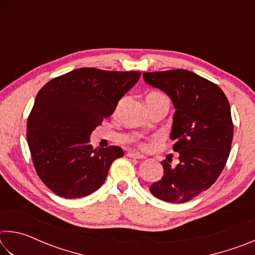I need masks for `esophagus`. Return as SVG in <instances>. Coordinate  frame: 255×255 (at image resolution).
Masks as SVG:
<instances>
[{"label": "esophagus", "mask_w": 255, "mask_h": 255, "mask_svg": "<svg viewBox=\"0 0 255 255\" xmlns=\"http://www.w3.org/2000/svg\"><path fill=\"white\" fill-rule=\"evenodd\" d=\"M127 156L128 157H131V158H138V159H143L145 158V156L143 154L140 153H137V152H133V150H129L127 153Z\"/></svg>", "instance_id": "34e87169"}]
</instances>
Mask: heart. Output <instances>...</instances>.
Returning <instances> with one entry per match:
<instances>
[{
	"instance_id": "obj_1",
	"label": "heart",
	"mask_w": 255,
	"mask_h": 255,
	"mask_svg": "<svg viewBox=\"0 0 255 255\" xmlns=\"http://www.w3.org/2000/svg\"><path fill=\"white\" fill-rule=\"evenodd\" d=\"M146 98H166L164 94L159 93V92H150L147 94V97ZM139 146L140 147H144V144L143 143H139Z\"/></svg>"
}]
</instances>
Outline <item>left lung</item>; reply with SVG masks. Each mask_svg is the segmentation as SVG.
<instances>
[{"label": "left lung", "instance_id": "left-lung-1", "mask_svg": "<svg viewBox=\"0 0 255 255\" xmlns=\"http://www.w3.org/2000/svg\"><path fill=\"white\" fill-rule=\"evenodd\" d=\"M175 107L170 138L178 164L162 161L164 174L149 187L152 195L183 204L209 189L224 170L232 148L234 125L225 93L217 84L187 70L144 73Z\"/></svg>", "mask_w": 255, "mask_h": 255}]
</instances>
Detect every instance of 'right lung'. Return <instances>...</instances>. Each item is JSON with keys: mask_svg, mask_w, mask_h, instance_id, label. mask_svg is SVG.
<instances>
[{"mask_svg": "<svg viewBox=\"0 0 255 255\" xmlns=\"http://www.w3.org/2000/svg\"><path fill=\"white\" fill-rule=\"evenodd\" d=\"M140 72L77 68L38 92L27 123V141L38 176L59 197L74 199L101 187L118 146L93 149L90 135L114 114Z\"/></svg>", "mask_w": 255, "mask_h": 255, "instance_id": "add662e5", "label": "right lung"}]
</instances>
